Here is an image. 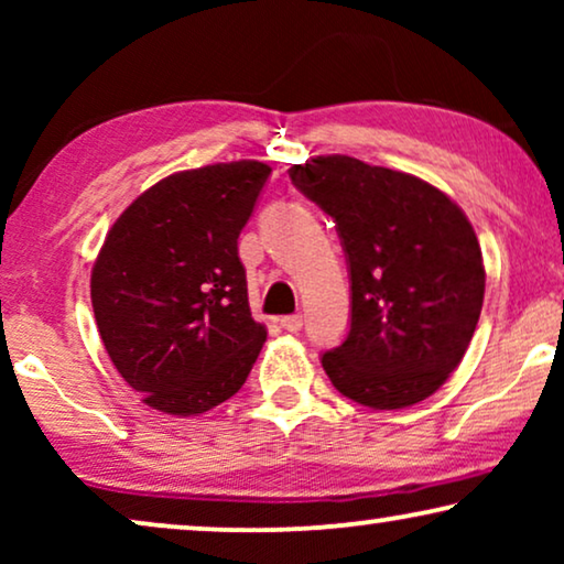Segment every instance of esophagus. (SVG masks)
<instances>
[{"label": "esophagus", "mask_w": 564, "mask_h": 564, "mask_svg": "<svg viewBox=\"0 0 564 564\" xmlns=\"http://www.w3.org/2000/svg\"><path fill=\"white\" fill-rule=\"evenodd\" d=\"M280 326L284 330H290V334H297L300 328H303V315L295 313V315H284V318L280 321Z\"/></svg>", "instance_id": "34e87169"}]
</instances>
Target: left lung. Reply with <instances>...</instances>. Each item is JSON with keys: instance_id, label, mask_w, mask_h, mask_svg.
<instances>
[{"instance_id": "8db88e82", "label": "left lung", "mask_w": 564, "mask_h": 564, "mask_svg": "<svg viewBox=\"0 0 564 564\" xmlns=\"http://www.w3.org/2000/svg\"><path fill=\"white\" fill-rule=\"evenodd\" d=\"M290 180L334 218L349 264V334L321 357L334 388L375 411L434 395L482 311V251L467 215L419 176L338 153L295 164Z\"/></svg>"}]
</instances>
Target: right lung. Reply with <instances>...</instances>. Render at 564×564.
Segmentation results:
<instances>
[{"mask_svg":"<svg viewBox=\"0 0 564 564\" xmlns=\"http://www.w3.org/2000/svg\"><path fill=\"white\" fill-rule=\"evenodd\" d=\"M269 174L261 161L176 172L133 199L99 249V336L122 380L161 413L197 415L234 398L267 341L238 236Z\"/></svg>","mask_w":564,"mask_h":564,"instance_id":"1","label":"right lung"}]
</instances>
